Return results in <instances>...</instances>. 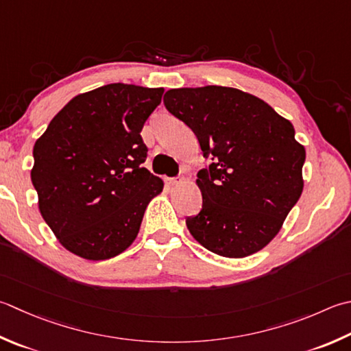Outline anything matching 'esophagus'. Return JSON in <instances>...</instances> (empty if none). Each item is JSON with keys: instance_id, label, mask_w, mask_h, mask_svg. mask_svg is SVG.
I'll use <instances>...</instances> for the list:
<instances>
[{"instance_id": "esophagus-1", "label": "esophagus", "mask_w": 351, "mask_h": 351, "mask_svg": "<svg viewBox=\"0 0 351 351\" xmlns=\"http://www.w3.org/2000/svg\"><path fill=\"white\" fill-rule=\"evenodd\" d=\"M185 180H184V176H175V178H167V184H170V185H180V184H182Z\"/></svg>"}]
</instances>
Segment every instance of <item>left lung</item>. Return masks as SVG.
Listing matches in <instances>:
<instances>
[{
    "mask_svg": "<svg viewBox=\"0 0 351 351\" xmlns=\"http://www.w3.org/2000/svg\"><path fill=\"white\" fill-rule=\"evenodd\" d=\"M164 105L201 144L202 210L187 228L204 248L242 258L278 234L303 193L304 146L289 120L262 99L228 86L169 89Z\"/></svg>",
    "mask_w": 351,
    "mask_h": 351,
    "instance_id": "1",
    "label": "left lung"
}]
</instances>
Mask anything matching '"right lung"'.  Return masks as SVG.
I'll return each instance as SVG.
<instances>
[{"mask_svg": "<svg viewBox=\"0 0 351 351\" xmlns=\"http://www.w3.org/2000/svg\"><path fill=\"white\" fill-rule=\"evenodd\" d=\"M162 88L111 84L75 95L34 143L32 182L44 221L65 250L108 260L138 236L164 187L141 164V129Z\"/></svg>", "mask_w": 351, "mask_h": 351, "instance_id": "right-lung-1", "label": "right lung"}]
</instances>
